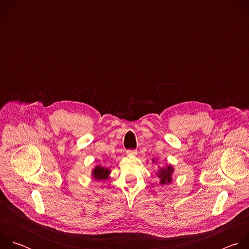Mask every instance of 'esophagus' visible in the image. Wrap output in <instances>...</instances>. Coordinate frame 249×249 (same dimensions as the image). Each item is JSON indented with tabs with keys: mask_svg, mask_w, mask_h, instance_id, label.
<instances>
[{
	"mask_svg": "<svg viewBox=\"0 0 249 249\" xmlns=\"http://www.w3.org/2000/svg\"><path fill=\"white\" fill-rule=\"evenodd\" d=\"M127 155L128 156H136L137 155V151L136 150H128L127 151Z\"/></svg>",
	"mask_w": 249,
	"mask_h": 249,
	"instance_id": "1",
	"label": "esophagus"
}]
</instances>
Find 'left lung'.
Segmentation results:
<instances>
[{
	"instance_id": "obj_1",
	"label": "left lung",
	"mask_w": 249,
	"mask_h": 249,
	"mask_svg": "<svg viewBox=\"0 0 249 249\" xmlns=\"http://www.w3.org/2000/svg\"><path fill=\"white\" fill-rule=\"evenodd\" d=\"M154 163L158 162V160H155V159H153L152 160ZM174 172V168L171 164H165L164 166L160 167L159 166L158 172H157V176L159 177L160 179V183L161 185H168L171 181H172V174Z\"/></svg>"
}]
</instances>
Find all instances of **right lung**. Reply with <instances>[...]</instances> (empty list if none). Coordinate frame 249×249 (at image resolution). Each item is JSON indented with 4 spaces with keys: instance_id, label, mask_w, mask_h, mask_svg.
Segmentation results:
<instances>
[{
    "instance_id": "add662e5",
    "label": "right lung",
    "mask_w": 249,
    "mask_h": 249,
    "mask_svg": "<svg viewBox=\"0 0 249 249\" xmlns=\"http://www.w3.org/2000/svg\"><path fill=\"white\" fill-rule=\"evenodd\" d=\"M110 174V169L101 165H96L91 171V176L96 180L107 179Z\"/></svg>"
}]
</instances>
